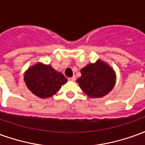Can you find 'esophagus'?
Masks as SVG:
<instances>
[{
    "label": "esophagus",
    "instance_id": "1",
    "mask_svg": "<svg viewBox=\"0 0 145 145\" xmlns=\"http://www.w3.org/2000/svg\"><path fill=\"white\" fill-rule=\"evenodd\" d=\"M68 80H69V81H71V82H74V81L76 80L75 76H73L72 78H68Z\"/></svg>",
    "mask_w": 145,
    "mask_h": 145
}]
</instances>
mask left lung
<instances>
[{
    "label": "left lung",
    "instance_id": "obj_1",
    "mask_svg": "<svg viewBox=\"0 0 145 145\" xmlns=\"http://www.w3.org/2000/svg\"><path fill=\"white\" fill-rule=\"evenodd\" d=\"M82 76L77 80L82 91L91 98L103 97L114 87V71L106 63L98 60L81 70Z\"/></svg>",
    "mask_w": 145,
    "mask_h": 145
}]
</instances>
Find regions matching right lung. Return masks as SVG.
<instances>
[{"mask_svg":"<svg viewBox=\"0 0 145 145\" xmlns=\"http://www.w3.org/2000/svg\"><path fill=\"white\" fill-rule=\"evenodd\" d=\"M27 87L33 94L42 99L53 96L67 81L50 65L37 63L28 69L24 77Z\"/></svg>","mask_w":145,"mask_h":145,"instance_id":"1","label":"right lung"}]
</instances>
